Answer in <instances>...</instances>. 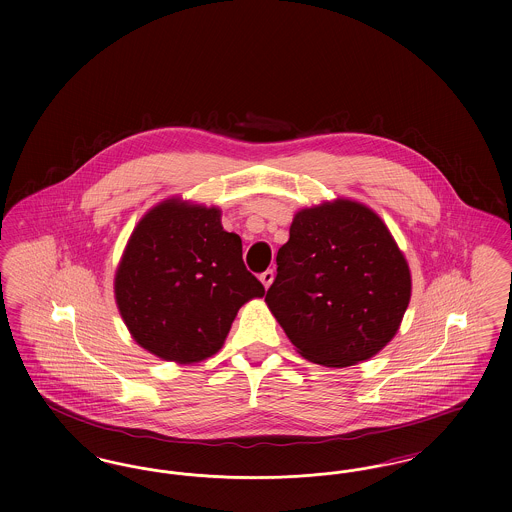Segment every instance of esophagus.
Wrapping results in <instances>:
<instances>
[{"mask_svg": "<svg viewBox=\"0 0 512 512\" xmlns=\"http://www.w3.org/2000/svg\"><path fill=\"white\" fill-rule=\"evenodd\" d=\"M259 278H261L263 286H265V288H268V286L272 284V280H274V272H272V270L268 268V270H265V272H261V276H259Z\"/></svg>", "mask_w": 512, "mask_h": 512, "instance_id": "1", "label": "esophagus"}]
</instances>
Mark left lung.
I'll return each mask as SVG.
<instances>
[{
  "label": "left lung",
  "mask_w": 512,
  "mask_h": 512,
  "mask_svg": "<svg viewBox=\"0 0 512 512\" xmlns=\"http://www.w3.org/2000/svg\"><path fill=\"white\" fill-rule=\"evenodd\" d=\"M272 315L317 365H357L395 336L411 299L409 265L382 219L341 199L303 209L276 255Z\"/></svg>",
  "instance_id": "left-lung-1"
}]
</instances>
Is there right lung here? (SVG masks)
Returning <instances> with one entry per match:
<instances>
[{"label": "right lung", "mask_w": 512, "mask_h": 512, "mask_svg": "<svg viewBox=\"0 0 512 512\" xmlns=\"http://www.w3.org/2000/svg\"><path fill=\"white\" fill-rule=\"evenodd\" d=\"M115 295L144 349L197 363L219 351L240 307L265 288L245 268L242 238L222 228L219 209L165 201L136 226Z\"/></svg>", "instance_id": "right-lung-1"}]
</instances>
